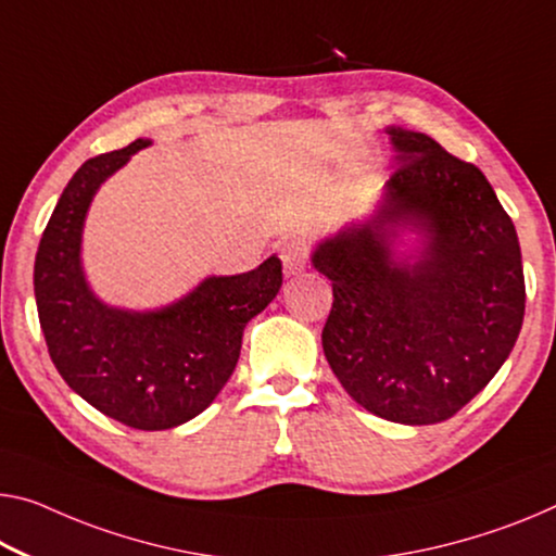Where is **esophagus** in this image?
<instances>
[{"label":"esophagus","instance_id":"1","mask_svg":"<svg viewBox=\"0 0 556 556\" xmlns=\"http://www.w3.org/2000/svg\"><path fill=\"white\" fill-rule=\"evenodd\" d=\"M280 261H283V270L288 278L298 276L307 263V245L303 241H288L280 249Z\"/></svg>","mask_w":556,"mask_h":556}]
</instances>
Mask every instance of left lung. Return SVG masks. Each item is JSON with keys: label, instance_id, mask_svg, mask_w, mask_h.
<instances>
[{"label": "left lung", "instance_id": "left-lung-1", "mask_svg": "<svg viewBox=\"0 0 556 556\" xmlns=\"http://www.w3.org/2000/svg\"><path fill=\"white\" fill-rule=\"evenodd\" d=\"M386 134L397 170L380 201L311 255L332 283L323 353L367 413L434 425L463 409L515 348L522 251L480 168L427 134Z\"/></svg>", "mask_w": 556, "mask_h": 556}]
</instances>
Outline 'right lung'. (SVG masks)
I'll list each match as a JSON object with an SVG mask.
<instances>
[{"mask_svg": "<svg viewBox=\"0 0 556 556\" xmlns=\"http://www.w3.org/2000/svg\"><path fill=\"white\" fill-rule=\"evenodd\" d=\"M151 143L101 153L72 176L39 241L34 298L51 363L76 395L134 430H170L224 390L243 330L278 295L283 266L270 255L249 273L208 276L151 311L101 301L81 261L87 213L101 184Z\"/></svg>", "mask_w": 556, "mask_h": 556, "instance_id": "right-lung-1", "label": "right lung"}]
</instances>
